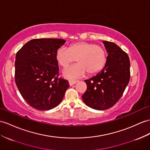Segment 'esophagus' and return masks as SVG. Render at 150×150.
<instances>
[{
  "instance_id": "1",
  "label": "esophagus",
  "mask_w": 150,
  "mask_h": 150,
  "mask_svg": "<svg viewBox=\"0 0 150 150\" xmlns=\"http://www.w3.org/2000/svg\"><path fill=\"white\" fill-rule=\"evenodd\" d=\"M78 81L77 80H69V85L72 86V85H74L76 83H78Z\"/></svg>"
}]
</instances>
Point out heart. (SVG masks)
<instances>
[{
  "instance_id": "b5f03b06",
  "label": "heart",
  "mask_w": 150,
  "mask_h": 150,
  "mask_svg": "<svg viewBox=\"0 0 150 150\" xmlns=\"http://www.w3.org/2000/svg\"><path fill=\"white\" fill-rule=\"evenodd\" d=\"M56 58L62 67L66 68L77 60L78 64L64 71L65 77L76 78L85 75L93 76L99 72L106 63L105 51L93 43L78 42L72 44L69 49L60 47L56 53Z\"/></svg>"
}]
</instances>
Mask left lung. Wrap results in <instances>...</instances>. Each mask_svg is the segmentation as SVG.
<instances>
[{"instance_id":"obj_1","label":"left lung","mask_w":150,"mask_h":150,"mask_svg":"<svg viewBox=\"0 0 150 150\" xmlns=\"http://www.w3.org/2000/svg\"><path fill=\"white\" fill-rule=\"evenodd\" d=\"M108 53L104 67L98 74L85 80L87 89L82 96L88 106L105 110L113 106L130 81V60L128 54L116 44L103 42Z\"/></svg>"}]
</instances>
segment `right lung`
Here are the masks:
<instances>
[{
  "mask_svg": "<svg viewBox=\"0 0 150 150\" xmlns=\"http://www.w3.org/2000/svg\"><path fill=\"white\" fill-rule=\"evenodd\" d=\"M66 42L62 39H34L16 54L15 82L21 96L38 110L52 109L59 104L69 86L58 76L56 53Z\"/></svg>",
  "mask_w": 150,
  "mask_h": 150,
  "instance_id": "right-lung-1",
  "label": "right lung"
}]
</instances>
